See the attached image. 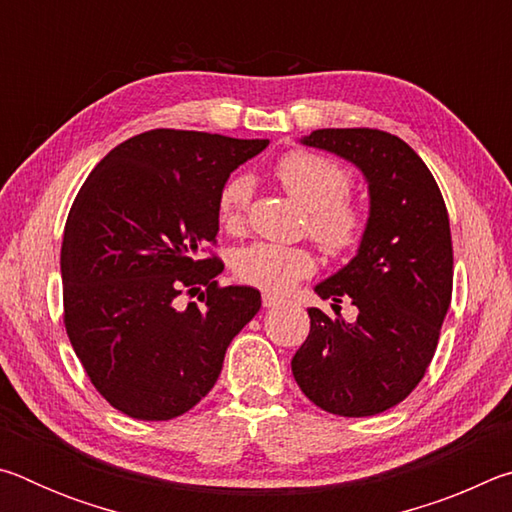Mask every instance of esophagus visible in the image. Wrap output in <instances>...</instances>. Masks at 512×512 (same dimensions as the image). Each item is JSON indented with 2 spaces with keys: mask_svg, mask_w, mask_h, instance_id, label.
Listing matches in <instances>:
<instances>
[{
  "mask_svg": "<svg viewBox=\"0 0 512 512\" xmlns=\"http://www.w3.org/2000/svg\"><path fill=\"white\" fill-rule=\"evenodd\" d=\"M280 298H277V296H273V293H264V296H262V305L266 307V309H271V307H277V305H280Z\"/></svg>",
  "mask_w": 512,
  "mask_h": 512,
  "instance_id": "34e87169",
  "label": "esophagus"
}]
</instances>
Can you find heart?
Listing matches in <instances>:
<instances>
[{
	"mask_svg": "<svg viewBox=\"0 0 512 512\" xmlns=\"http://www.w3.org/2000/svg\"><path fill=\"white\" fill-rule=\"evenodd\" d=\"M275 178L293 201L307 210L305 228L327 257L352 255L368 232V212L350 196L354 176L339 160L314 151H291L275 164ZM253 198V180L232 176L216 196V214L223 228L241 230ZM316 262L307 248L250 244L232 262L239 282L266 293H287L314 273Z\"/></svg>",
	"mask_w": 512,
	"mask_h": 512,
	"instance_id": "heart-1",
	"label": "heart"
}]
</instances>
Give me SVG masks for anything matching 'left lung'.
<instances>
[{
    "label": "left lung",
    "instance_id": "obj_1",
    "mask_svg": "<svg viewBox=\"0 0 512 512\" xmlns=\"http://www.w3.org/2000/svg\"><path fill=\"white\" fill-rule=\"evenodd\" d=\"M302 142L357 164L370 219L357 257L316 287L323 300H352L357 323L307 309L311 329L291 370L323 411L366 418L406 400L436 354L454 284L449 214L429 167L397 135L320 128Z\"/></svg>",
    "mask_w": 512,
    "mask_h": 512
}]
</instances>
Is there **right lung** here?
Returning a JSON list of instances; mask_svg holds the SVG:
<instances>
[{
    "instance_id": "1",
    "label": "right lung",
    "mask_w": 512,
    "mask_h": 512,
    "mask_svg": "<svg viewBox=\"0 0 512 512\" xmlns=\"http://www.w3.org/2000/svg\"><path fill=\"white\" fill-rule=\"evenodd\" d=\"M266 146L155 128L115 146L76 194L60 250L65 329L92 386L128 418L194 409L262 307L257 289L214 280L212 246L221 185ZM180 292L202 305L178 310Z\"/></svg>"
}]
</instances>
